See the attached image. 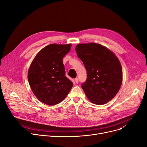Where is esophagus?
Segmentation results:
<instances>
[{"instance_id":"esophagus-1","label":"esophagus","mask_w":147,"mask_h":147,"mask_svg":"<svg viewBox=\"0 0 147 147\" xmlns=\"http://www.w3.org/2000/svg\"><path fill=\"white\" fill-rule=\"evenodd\" d=\"M74 81H75V83H76L77 84H78V83H79V79H78V78H76V79H74Z\"/></svg>"}]
</instances>
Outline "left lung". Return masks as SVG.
I'll list each match as a JSON object with an SVG mask.
<instances>
[{"mask_svg":"<svg viewBox=\"0 0 147 147\" xmlns=\"http://www.w3.org/2000/svg\"><path fill=\"white\" fill-rule=\"evenodd\" d=\"M78 57L87 71V79L82 88L92 103L102 105L119 92L123 79L121 64L115 54L100 44H78Z\"/></svg>","mask_w":147,"mask_h":147,"instance_id":"left-lung-1","label":"left lung"}]
</instances>
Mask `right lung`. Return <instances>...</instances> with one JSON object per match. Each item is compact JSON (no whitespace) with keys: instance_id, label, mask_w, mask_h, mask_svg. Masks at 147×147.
Returning a JSON list of instances; mask_svg holds the SVG:
<instances>
[{"instance_id":"1","label":"right lung","mask_w":147,"mask_h":147,"mask_svg":"<svg viewBox=\"0 0 147 147\" xmlns=\"http://www.w3.org/2000/svg\"><path fill=\"white\" fill-rule=\"evenodd\" d=\"M71 44H51L43 48L32 61L28 80L33 94L40 101L56 105L66 98L73 83L65 76L63 59Z\"/></svg>"}]
</instances>
